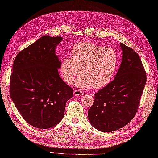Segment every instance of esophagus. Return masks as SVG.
<instances>
[{
	"mask_svg": "<svg viewBox=\"0 0 158 158\" xmlns=\"http://www.w3.org/2000/svg\"><path fill=\"white\" fill-rule=\"evenodd\" d=\"M74 95L76 96H80V95H83L84 93L81 90L79 89H75L74 91Z\"/></svg>",
	"mask_w": 158,
	"mask_h": 158,
	"instance_id": "obj_1",
	"label": "esophagus"
}]
</instances>
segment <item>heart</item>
Instances as JSON below:
<instances>
[{"mask_svg":"<svg viewBox=\"0 0 158 158\" xmlns=\"http://www.w3.org/2000/svg\"><path fill=\"white\" fill-rule=\"evenodd\" d=\"M72 57H65L60 64L64 82L71 84L76 77L78 88L99 89L111 82L118 67L116 51L90 42H78L71 51Z\"/></svg>","mask_w":158,"mask_h":158,"instance_id":"obj_1","label":"heart"}]
</instances>
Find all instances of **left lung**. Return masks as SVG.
I'll list each match as a JSON object with an SVG mask.
<instances>
[{"instance_id": "1", "label": "left lung", "mask_w": 158, "mask_h": 158, "mask_svg": "<svg viewBox=\"0 0 158 158\" xmlns=\"http://www.w3.org/2000/svg\"><path fill=\"white\" fill-rule=\"evenodd\" d=\"M122 62L112 82L95 94L88 112L89 122L102 132H112L127 125L135 117L146 82V73L139 55L120 44Z\"/></svg>"}]
</instances>
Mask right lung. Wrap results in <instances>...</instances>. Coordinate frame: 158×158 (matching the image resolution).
<instances>
[{"label": "right lung", "instance_id": "add662e5", "mask_svg": "<svg viewBox=\"0 0 158 158\" xmlns=\"http://www.w3.org/2000/svg\"><path fill=\"white\" fill-rule=\"evenodd\" d=\"M62 37L43 36L14 59L10 80L12 100L23 119L42 129L62 120L73 90L60 77L61 62L55 48Z\"/></svg>", "mask_w": 158, "mask_h": 158}]
</instances>
